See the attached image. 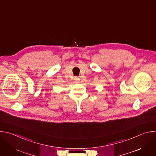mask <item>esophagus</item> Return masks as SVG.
<instances>
[{"label": "esophagus", "mask_w": 156, "mask_h": 156, "mask_svg": "<svg viewBox=\"0 0 156 156\" xmlns=\"http://www.w3.org/2000/svg\"><path fill=\"white\" fill-rule=\"evenodd\" d=\"M75 80H76V81L79 80V78H78V77H77V76H75Z\"/></svg>", "instance_id": "34e87169"}]
</instances>
